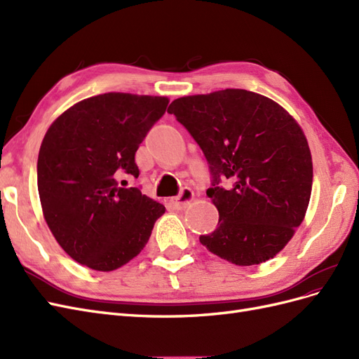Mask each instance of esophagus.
Wrapping results in <instances>:
<instances>
[{"label": "esophagus", "instance_id": "obj_1", "mask_svg": "<svg viewBox=\"0 0 359 359\" xmlns=\"http://www.w3.org/2000/svg\"><path fill=\"white\" fill-rule=\"evenodd\" d=\"M193 199H194V193H193V190L186 187V189H182V190H181L180 196L170 199V205H172L173 208H175V210H186L187 206L193 202Z\"/></svg>", "mask_w": 359, "mask_h": 359}]
</instances>
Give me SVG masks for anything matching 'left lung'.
I'll list each match as a JSON object with an SVG mask.
<instances>
[{
	"label": "left lung",
	"mask_w": 359,
	"mask_h": 359,
	"mask_svg": "<svg viewBox=\"0 0 359 359\" xmlns=\"http://www.w3.org/2000/svg\"><path fill=\"white\" fill-rule=\"evenodd\" d=\"M210 163L206 190L219 224L199 241L227 262L250 266L274 257L295 235L311 196L307 137L283 106L265 95L227 88L186 95L168 109ZM226 177L233 186L218 187Z\"/></svg>",
	"instance_id": "1"
}]
</instances>
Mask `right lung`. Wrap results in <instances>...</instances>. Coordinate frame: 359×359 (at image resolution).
<instances>
[{
  "instance_id": "obj_1",
  "label": "right lung",
  "mask_w": 359,
  "mask_h": 359,
  "mask_svg": "<svg viewBox=\"0 0 359 359\" xmlns=\"http://www.w3.org/2000/svg\"><path fill=\"white\" fill-rule=\"evenodd\" d=\"M163 95L106 93L64 111L43 137L37 187L43 217L73 260L114 271L147 245L166 208L137 187L118 186V175L139 177L135 154L161 118Z\"/></svg>"
}]
</instances>
